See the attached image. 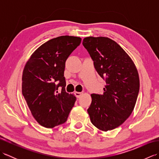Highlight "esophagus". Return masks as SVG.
I'll return each mask as SVG.
<instances>
[{"instance_id":"34e87169","label":"esophagus","mask_w":159,"mask_h":159,"mask_svg":"<svg viewBox=\"0 0 159 159\" xmlns=\"http://www.w3.org/2000/svg\"><path fill=\"white\" fill-rule=\"evenodd\" d=\"M83 94V92H75V95L77 98H80Z\"/></svg>"}]
</instances>
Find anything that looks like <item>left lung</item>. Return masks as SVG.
<instances>
[{"instance_id": "left-lung-1", "label": "left lung", "mask_w": 159, "mask_h": 159, "mask_svg": "<svg viewBox=\"0 0 159 159\" xmlns=\"http://www.w3.org/2000/svg\"><path fill=\"white\" fill-rule=\"evenodd\" d=\"M83 45L107 83L102 94L91 95L92 104L87 112L99 130H113L127 120L135 106L139 91L138 71L129 55L109 38L87 37Z\"/></svg>"}]
</instances>
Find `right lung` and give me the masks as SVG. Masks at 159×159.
Returning <instances> with one entry per match:
<instances>
[{
	"label": "right lung",
	"mask_w": 159,
	"mask_h": 159,
	"mask_svg": "<svg viewBox=\"0 0 159 159\" xmlns=\"http://www.w3.org/2000/svg\"><path fill=\"white\" fill-rule=\"evenodd\" d=\"M80 42V37L69 35L50 39L32 54L25 66L22 95L32 116L43 127L65 123L74 105L76 97L65 90L64 70L67 59Z\"/></svg>",
	"instance_id": "obj_1"
}]
</instances>
